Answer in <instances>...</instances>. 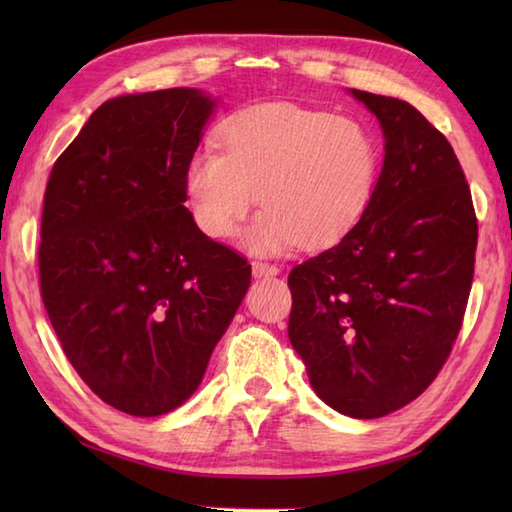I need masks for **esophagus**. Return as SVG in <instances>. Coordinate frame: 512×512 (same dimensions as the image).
I'll return each instance as SVG.
<instances>
[{
	"label": "esophagus",
	"mask_w": 512,
	"mask_h": 512,
	"mask_svg": "<svg viewBox=\"0 0 512 512\" xmlns=\"http://www.w3.org/2000/svg\"><path fill=\"white\" fill-rule=\"evenodd\" d=\"M253 277H257V279H262V277H275V275H279V268L277 266H273V264H264V262H253Z\"/></svg>",
	"instance_id": "1"
}]
</instances>
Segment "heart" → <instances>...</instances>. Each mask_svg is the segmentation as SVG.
I'll use <instances>...</instances> for the list:
<instances>
[{"instance_id": "obj_1", "label": "heart", "mask_w": 512, "mask_h": 512, "mask_svg": "<svg viewBox=\"0 0 512 512\" xmlns=\"http://www.w3.org/2000/svg\"><path fill=\"white\" fill-rule=\"evenodd\" d=\"M378 149L352 118L292 103L250 107L224 127L220 151L193 154L184 171L193 220L233 237L250 202L262 211L242 244L255 255L317 248L350 228L372 195Z\"/></svg>"}]
</instances>
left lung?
Instances as JSON below:
<instances>
[{"mask_svg":"<svg viewBox=\"0 0 512 512\" xmlns=\"http://www.w3.org/2000/svg\"><path fill=\"white\" fill-rule=\"evenodd\" d=\"M347 92L376 116L383 169L361 220L288 275V339L325 405L372 420L416 400L447 361L477 220L458 156L416 107Z\"/></svg>","mask_w":512,"mask_h":512,"instance_id":"1","label":"left lung"}]
</instances>
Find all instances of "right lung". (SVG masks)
I'll use <instances>...</instances> for the list:
<instances>
[{
	"label": "right lung",
	"mask_w": 512,
	"mask_h": 512,
	"mask_svg": "<svg viewBox=\"0 0 512 512\" xmlns=\"http://www.w3.org/2000/svg\"><path fill=\"white\" fill-rule=\"evenodd\" d=\"M215 107L198 88L105 101L46 187L43 306L76 374L129 416L193 396L250 286L246 259L184 206V171Z\"/></svg>",
	"instance_id": "1"
}]
</instances>
